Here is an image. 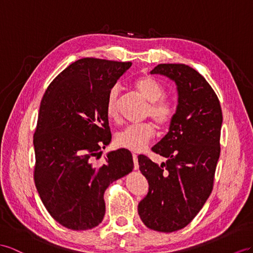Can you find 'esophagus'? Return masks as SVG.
I'll return each mask as SVG.
<instances>
[{
	"label": "esophagus",
	"mask_w": 253,
	"mask_h": 253,
	"mask_svg": "<svg viewBox=\"0 0 253 253\" xmlns=\"http://www.w3.org/2000/svg\"><path fill=\"white\" fill-rule=\"evenodd\" d=\"M132 159H133V164H134V170L139 169V164H138V156L135 154H132Z\"/></svg>",
	"instance_id": "esophagus-1"
}]
</instances>
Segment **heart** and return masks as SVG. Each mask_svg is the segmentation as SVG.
<instances>
[{"label":"heart","instance_id":"heart-1","mask_svg":"<svg viewBox=\"0 0 253 253\" xmlns=\"http://www.w3.org/2000/svg\"><path fill=\"white\" fill-rule=\"evenodd\" d=\"M134 88L150 103L146 114L154 120L159 127H166L172 122L175 114V106L165 98V88L151 77H140L133 82ZM118 89H110L106 101V112L110 120L118 119ZM155 135V127L151 123L130 125L115 135L116 144L132 152H141L150 143Z\"/></svg>","mask_w":253,"mask_h":253}]
</instances>
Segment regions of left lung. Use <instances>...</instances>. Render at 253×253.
<instances>
[{"label": "left lung", "instance_id": "obj_1", "mask_svg": "<svg viewBox=\"0 0 253 253\" xmlns=\"http://www.w3.org/2000/svg\"><path fill=\"white\" fill-rule=\"evenodd\" d=\"M151 74L175 83L177 106L169 131L152 148L166 163L138 156L139 169L148 182L138 212L147 228L170 233L189 224L212 190L222 111L209 82L188 65L159 64Z\"/></svg>", "mask_w": 253, "mask_h": 253}]
</instances>
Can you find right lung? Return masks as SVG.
Wrapping results in <instances>:
<instances>
[{"mask_svg": "<svg viewBox=\"0 0 253 253\" xmlns=\"http://www.w3.org/2000/svg\"><path fill=\"white\" fill-rule=\"evenodd\" d=\"M130 62L84 57L71 63L46 89L33 143L34 180L49 213L70 230L93 229L103 219L108 186L133 169L126 148L107 154L111 142L107 96Z\"/></svg>", "mask_w": 253, "mask_h": 253, "instance_id": "1", "label": "right lung"}]
</instances>
